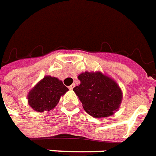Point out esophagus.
<instances>
[{"label":"esophagus","instance_id":"1","mask_svg":"<svg viewBox=\"0 0 156 156\" xmlns=\"http://www.w3.org/2000/svg\"><path fill=\"white\" fill-rule=\"evenodd\" d=\"M74 87H75V84H72V85H70L69 87H68V88H69L70 90H72V89H73V88H74Z\"/></svg>","mask_w":156,"mask_h":156}]
</instances>
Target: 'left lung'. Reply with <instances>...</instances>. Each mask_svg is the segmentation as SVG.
Returning <instances> with one entry per match:
<instances>
[{
  "label": "left lung",
  "mask_w": 156,
  "mask_h": 156,
  "mask_svg": "<svg viewBox=\"0 0 156 156\" xmlns=\"http://www.w3.org/2000/svg\"><path fill=\"white\" fill-rule=\"evenodd\" d=\"M79 86L73 88L88 114L94 118L109 117L119 108L122 93L111 78L101 72L81 73Z\"/></svg>",
  "instance_id": "1"
}]
</instances>
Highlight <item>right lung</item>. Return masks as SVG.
Returning a JSON list of instances; mask_svg holds the SVG:
<instances>
[{
    "instance_id": "1",
    "label": "right lung",
    "mask_w": 156,
    "mask_h": 156,
    "mask_svg": "<svg viewBox=\"0 0 156 156\" xmlns=\"http://www.w3.org/2000/svg\"><path fill=\"white\" fill-rule=\"evenodd\" d=\"M68 90L61 80L47 76L30 91L29 105L38 112L50 111L56 106L61 96Z\"/></svg>"
}]
</instances>
